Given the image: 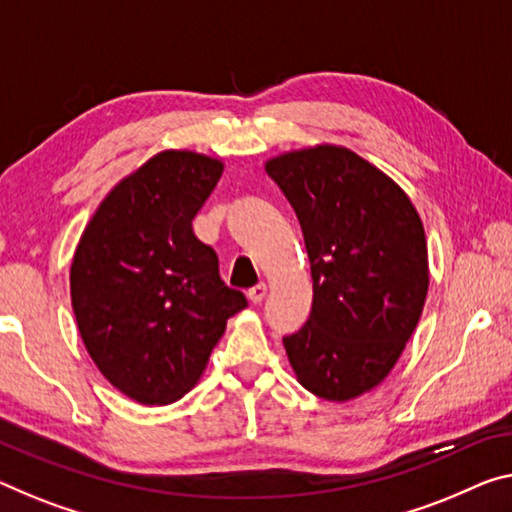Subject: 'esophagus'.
Instances as JSON below:
<instances>
[{
    "label": "esophagus",
    "instance_id": "esophagus-1",
    "mask_svg": "<svg viewBox=\"0 0 512 512\" xmlns=\"http://www.w3.org/2000/svg\"><path fill=\"white\" fill-rule=\"evenodd\" d=\"M265 295H267V286L265 283H258V286H254V288H249V293H247V297L254 304H258V302H263L265 300Z\"/></svg>",
    "mask_w": 512,
    "mask_h": 512
}]
</instances>
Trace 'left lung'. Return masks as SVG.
<instances>
[{
	"mask_svg": "<svg viewBox=\"0 0 512 512\" xmlns=\"http://www.w3.org/2000/svg\"><path fill=\"white\" fill-rule=\"evenodd\" d=\"M267 176L300 219L313 304L283 348L304 389L357 398L396 364L428 293V247L407 194L364 157L316 146L274 157Z\"/></svg>",
	"mask_w": 512,
	"mask_h": 512,
	"instance_id": "1",
	"label": "left lung"
}]
</instances>
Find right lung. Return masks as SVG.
<instances>
[{
	"label": "right lung",
	"instance_id": "obj_1",
	"mask_svg": "<svg viewBox=\"0 0 512 512\" xmlns=\"http://www.w3.org/2000/svg\"><path fill=\"white\" fill-rule=\"evenodd\" d=\"M222 171V162L192 151L151 157L100 203L70 265L86 350L141 405L185 396L226 320L247 306L219 277L215 249L192 231Z\"/></svg>",
	"mask_w": 512,
	"mask_h": 512
}]
</instances>
